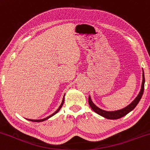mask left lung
I'll return each instance as SVG.
<instances>
[{"label":"left lung","instance_id":"left-lung-1","mask_svg":"<svg viewBox=\"0 0 150 150\" xmlns=\"http://www.w3.org/2000/svg\"><path fill=\"white\" fill-rule=\"evenodd\" d=\"M144 81H145V79H144V74L143 73V81H142V89H141V91L139 93V94L138 95L137 97L130 104H129L128 106H126L125 108L124 109H120V110H117V111H115V112H106V111L102 110V109H99L98 107L96 106L94 103L92 102L91 99L90 98H88V103L90 106L91 107V109L94 111L95 112H96L97 114H98L99 115L102 117H104L107 118V119H110V120H117L119 119V118L122 117L125 115L128 114L129 112H131L136 106L139 103V100H141L142 97V95L144 93Z\"/></svg>","mask_w":150,"mask_h":150}]
</instances>
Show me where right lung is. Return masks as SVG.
<instances>
[{
  "mask_svg": "<svg viewBox=\"0 0 150 150\" xmlns=\"http://www.w3.org/2000/svg\"><path fill=\"white\" fill-rule=\"evenodd\" d=\"M63 103H64V98L63 99V102H62L61 105H60V107L58 108V109H57V110L56 111V112H54V113H53L52 115H50V116H49L48 117H47V118H44V119H42V120H30V121H32V122H43V121H44V120H46L49 119V118H50V117H52L53 115H55L56 113H57V112H58L59 111H60V109H61V107H62V106H63Z\"/></svg>",
  "mask_w": 150,
  "mask_h": 150,
  "instance_id": "add662e5",
  "label": "right lung"
}]
</instances>
